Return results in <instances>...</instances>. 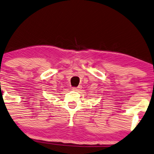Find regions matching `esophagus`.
I'll list each match as a JSON object with an SVG mask.
<instances>
[{
	"label": "esophagus",
	"mask_w": 154,
	"mask_h": 154,
	"mask_svg": "<svg viewBox=\"0 0 154 154\" xmlns=\"http://www.w3.org/2000/svg\"><path fill=\"white\" fill-rule=\"evenodd\" d=\"M81 88H82V86H78V87H73V89L75 90V91H79V90H80Z\"/></svg>",
	"instance_id": "esophagus-1"
}]
</instances>
